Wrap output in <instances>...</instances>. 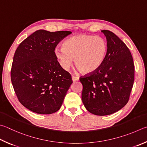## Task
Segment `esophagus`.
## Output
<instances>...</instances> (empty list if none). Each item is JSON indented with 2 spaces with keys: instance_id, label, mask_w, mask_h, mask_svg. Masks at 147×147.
Masks as SVG:
<instances>
[{
  "instance_id": "obj_1",
  "label": "esophagus",
  "mask_w": 147,
  "mask_h": 147,
  "mask_svg": "<svg viewBox=\"0 0 147 147\" xmlns=\"http://www.w3.org/2000/svg\"><path fill=\"white\" fill-rule=\"evenodd\" d=\"M72 80H73V82H76V81L79 80V78L75 76H72Z\"/></svg>"
}]
</instances>
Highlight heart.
I'll return each mask as SVG.
<instances>
[{"label": "heart", "mask_w": 147, "mask_h": 147, "mask_svg": "<svg viewBox=\"0 0 147 147\" xmlns=\"http://www.w3.org/2000/svg\"><path fill=\"white\" fill-rule=\"evenodd\" d=\"M108 44L101 36L90 34H78L66 40L62 47L55 49V55L63 69L71 66L73 58L75 65L82 73H95L105 60Z\"/></svg>", "instance_id": "b5f03b06"}]
</instances>
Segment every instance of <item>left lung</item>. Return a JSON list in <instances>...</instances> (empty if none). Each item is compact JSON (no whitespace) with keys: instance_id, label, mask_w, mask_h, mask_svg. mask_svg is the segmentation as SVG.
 <instances>
[{"instance_id":"obj_1","label":"left lung","mask_w":147,"mask_h":147,"mask_svg":"<svg viewBox=\"0 0 147 147\" xmlns=\"http://www.w3.org/2000/svg\"><path fill=\"white\" fill-rule=\"evenodd\" d=\"M108 52L102 65L95 73L81 77L82 100L89 113L98 116L113 114L129 100L134 80V65L130 50L109 30H102Z\"/></svg>"}]
</instances>
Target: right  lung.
Returning <instances> with one entry per match:
<instances>
[{
	"label": "right lung",
	"instance_id": "right-lung-1",
	"mask_svg": "<svg viewBox=\"0 0 147 147\" xmlns=\"http://www.w3.org/2000/svg\"><path fill=\"white\" fill-rule=\"evenodd\" d=\"M71 31H36L21 42L13 57L11 80L20 103L37 114L60 109L73 83L58 62L55 49Z\"/></svg>",
	"mask_w": 147,
	"mask_h": 147
}]
</instances>
